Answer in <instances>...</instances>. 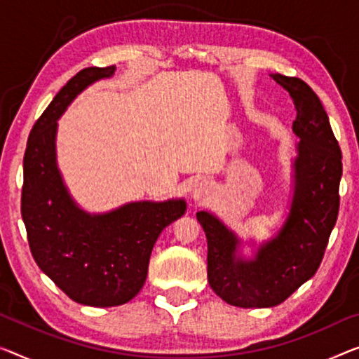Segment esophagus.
I'll list each match as a JSON object with an SVG mask.
<instances>
[{"instance_id": "34e87169", "label": "esophagus", "mask_w": 359, "mask_h": 359, "mask_svg": "<svg viewBox=\"0 0 359 359\" xmlns=\"http://www.w3.org/2000/svg\"><path fill=\"white\" fill-rule=\"evenodd\" d=\"M210 194H211V187L208 185V182H198V184L194 185V189H191V200L195 203H201L210 196Z\"/></svg>"}]
</instances>
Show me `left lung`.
Listing matches in <instances>:
<instances>
[{
    "mask_svg": "<svg viewBox=\"0 0 359 359\" xmlns=\"http://www.w3.org/2000/svg\"><path fill=\"white\" fill-rule=\"evenodd\" d=\"M297 109L299 138L293 159L290 211L277 233L253 258L238 253L240 240L221 219L198 211L208 240V282L217 297L238 308H272L316 274L340 206L341 151L318 95L302 79L274 74Z\"/></svg>",
    "mask_w": 359,
    "mask_h": 359,
    "instance_id": "8db88e82",
    "label": "left lung"
}]
</instances>
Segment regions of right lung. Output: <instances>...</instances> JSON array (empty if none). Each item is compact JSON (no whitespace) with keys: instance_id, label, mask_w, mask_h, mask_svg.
Instances as JSON below:
<instances>
[{"instance_id":"add662e5","label":"right lung","mask_w":359,"mask_h":359,"mask_svg":"<svg viewBox=\"0 0 359 359\" xmlns=\"http://www.w3.org/2000/svg\"><path fill=\"white\" fill-rule=\"evenodd\" d=\"M114 71L82 69L43 111L27 140L20 200L35 263L69 298L96 308L119 306L142 290L159 233L187 210L180 198L90 214L69 195L56 163L57 119L82 90Z\"/></svg>"}]
</instances>
